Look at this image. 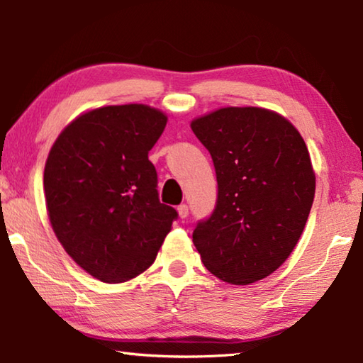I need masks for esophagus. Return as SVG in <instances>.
<instances>
[{"instance_id": "obj_1", "label": "esophagus", "mask_w": 363, "mask_h": 363, "mask_svg": "<svg viewBox=\"0 0 363 363\" xmlns=\"http://www.w3.org/2000/svg\"><path fill=\"white\" fill-rule=\"evenodd\" d=\"M177 213H179L181 219H186L189 216V206L186 203L179 205V206H177Z\"/></svg>"}]
</instances>
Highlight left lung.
Segmentation results:
<instances>
[{
    "instance_id": "obj_1",
    "label": "left lung",
    "mask_w": 363,
    "mask_h": 363,
    "mask_svg": "<svg viewBox=\"0 0 363 363\" xmlns=\"http://www.w3.org/2000/svg\"><path fill=\"white\" fill-rule=\"evenodd\" d=\"M214 163L216 206L192 233L205 267L232 285L266 279L296 247L315 194L309 150L272 110L219 108L190 123Z\"/></svg>"
}]
</instances>
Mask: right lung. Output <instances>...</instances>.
<instances>
[{"label": "right lung", "instance_id": "right-lung-1", "mask_svg": "<svg viewBox=\"0 0 363 363\" xmlns=\"http://www.w3.org/2000/svg\"><path fill=\"white\" fill-rule=\"evenodd\" d=\"M167 115L144 104L79 115L59 134L45 167L54 233L86 272L121 284L152 266L177 211L160 201L149 152Z\"/></svg>", "mask_w": 363, "mask_h": 363}]
</instances>
